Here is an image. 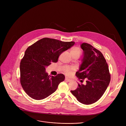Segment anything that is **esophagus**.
Wrapping results in <instances>:
<instances>
[{"label":"esophagus","instance_id":"34e87169","mask_svg":"<svg viewBox=\"0 0 126 126\" xmlns=\"http://www.w3.org/2000/svg\"><path fill=\"white\" fill-rule=\"evenodd\" d=\"M65 81H67V82H70V81H71V80H70V79H67V78H65Z\"/></svg>","mask_w":126,"mask_h":126}]
</instances>
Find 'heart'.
<instances>
[{
    "label": "heart",
    "mask_w": 126,
    "mask_h": 126,
    "mask_svg": "<svg viewBox=\"0 0 126 126\" xmlns=\"http://www.w3.org/2000/svg\"><path fill=\"white\" fill-rule=\"evenodd\" d=\"M82 53V50L81 48L79 47H74L73 48H72L70 50V54L72 55V56H80L81 54ZM74 68L73 67H67L64 70V73L68 76H70L71 75L72 72L74 71Z\"/></svg>",
    "instance_id": "1"
}]
</instances>
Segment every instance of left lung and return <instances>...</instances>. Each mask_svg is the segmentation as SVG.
Segmentation results:
<instances>
[{"label":"left lung","instance_id":"8db88e82","mask_svg":"<svg viewBox=\"0 0 126 126\" xmlns=\"http://www.w3.org/2000/svg\"><path fill=\"white\" fill-rule=\"evenodd\" d=\"M83 57L76 76L82 82L86 79V85L78 84V87L71 92L80 103L90 105L99 100L108 86L111 76L108 65L102 53L91 45H81Z\"/></svg>","mask_w":126,"mask_h":126}]
</instances>
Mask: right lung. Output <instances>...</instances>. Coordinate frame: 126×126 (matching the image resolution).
Returning a JSON list of instances; mask_svg holds the SVG:
<instances>
[{
	"mask_svg": "<svg viewBox=\"0 0 126 126\" xmlns=\"http://www.w3.org/2000/svg\"><path fill=\"white\" fill-rule=\"evenodd\" d=\"M75 44L44 38L30 46L26 50L20 65V83L26 93L35 100H42L54 92L65 76L58 74L50 76L46 67L56 63L64 51Z\"/></svg>",
	"mask_w": 126,
	"mask_h": 126,
	"instance_id": "add662e5",
	"label": "right lung"
}]
</instances>
